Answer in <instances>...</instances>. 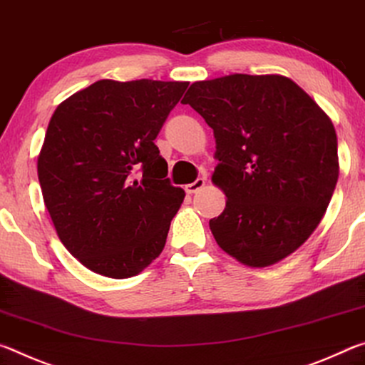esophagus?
I'll use <instances>...</instances> for the list:
<instances>
[{"mask_svg": "<svg viewBox=\"0 0 365 365\" xmlns=\"http://www.w3.org/2000/svg\"><path fill=\"white\" fill-rule=\"evenodd\" d=\"M204 186H205V179H204V178H197L194 182L187 184V186L184 187V189H186L187 194H195L197 190H200Z\"/></svg>", "mask_w": 365, "mask_h": 365, "instance_id": "esophagus-1", "label": "esophagus"}]
</instances>
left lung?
<instances>
[{
	"mask_svg": "<svg viewBox=\"0 0 365 365\" xmlns=\"http://www.w3.org/2000/svg\"><path fill=\"white\" fill-rule=\"evenodd\" d=\"M213 129L212 181L226 207L215 241L247 267H268L317 228L336 186L338 140L325 111L284 76L231 74L184 95Z\"/></svg>",
	"mask_w": 365,
	"mask_h": 365,
	"instance_id": "obj_1",
	"label": "left lung"
}]
</instances>
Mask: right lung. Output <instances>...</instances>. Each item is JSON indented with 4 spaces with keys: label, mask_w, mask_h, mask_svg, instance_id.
<instances>
[{
    "label": "right lung",
    "mask_w": 365,
    "mask_h": 365,
    "mask_svg": "<svg viewBox=\"0 0 365 365\" xmlns=\"http://www.w3.org/2000/svg\"><path fill=\"white\" fill-rule=\"evenodd\" d=\"M189 82L103 79L53 113L37 171L64 247L108 278L139 274L161 254L184 190L155 139Z\"/></svg>",
    "instance_id": "add662e5"
}]
</instances>
